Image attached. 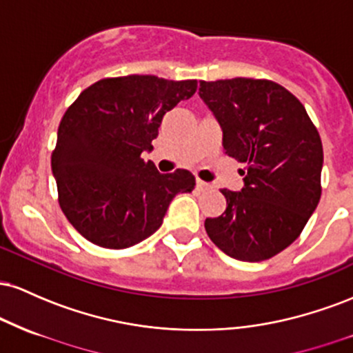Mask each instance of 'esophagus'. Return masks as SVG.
Segmentation results:
<instances>
[{"instance_id":"34e87169","label":"esophagus","mask_w":353,"mask_h":353,"mask_svg":"<svg viewBox=\"0 0 353 353\" xmlns=\"http://www.w3.org/2000/svg\"><path fill=\"white\" fill-rule=\"evenodd\" d=\"M196 185H197V189H199V190H205V189L210 188V184H208V182H204V181H201V179L196 181Z\"/></svg>"}]
</instances>
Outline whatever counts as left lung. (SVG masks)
Listing matches in <instances>:
<instances>
[{
    "instance_id": "1",
    "label": "left lung",
    "mask_w": 353,
    "mask_h": 353,
    "mask_svg": "<svg viewBox=\"0 0 353 353\" xmlns=\"http://www.w3.org/2000/svg\"><path fill=\"white\" fill-rule=\"evenodd\" d=\"M228 156L244 163V188L222 189L228 209L205 219L210 241L237 261L261 262L301 236L320 201L323 149L292 92L267 79L201 81Z\"/></svg>"
}]
</instances>
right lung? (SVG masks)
Returning a JSON list of instances; mask_svg holds the SVG:
<instances>
[{
  "label": "right lung",
  "instance_id": "1",
  "mask_svg": "<svg viewBox=\"0 0 353 353\" xmlns=\"http://www.w3.org/2000/svg\"><path fill=\"white\" fill-rule=\"evenodd\" d=\"M196 89V79L108 78L64 112L51 169L64 216L89 242L106 249L139 244L161 228L176 194L192 192L189 171L161 174L141 154L152 151L165 112Z\"/></svg>",
  "mask_w": 353,
  "mask_h": 353
}]
</instances>
